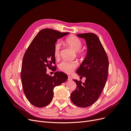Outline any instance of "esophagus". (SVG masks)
<instances>
[{
    "instance_id": "1",
    "label": "esophagus",
    "mask_w": 131,
    "mask_h": 131,
    "mask_svg": "<svg viewBox=\"0 0 131 131\" xmlns=\"http://www.w3.org/2000/svg\"><path fill=\"white\" fill-rule=\"evenodd\" d=\"M72 80V78H71V77L70 76H68V81H71Z\"/></svg>"
}]
</instances>
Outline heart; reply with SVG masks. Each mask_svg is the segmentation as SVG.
<instances>
[{"mask_svg":"<svg viewBox=\"0 0 131 131\" xmlns=\"http://www.w3.org/2000/svg\"><path fill=\"white\" fill-rule=\"evenodd\" d=\"M64 42L66 45L70 47L74 51H76L77 57L81 62L85 60L88 56V52L86 51L81 49L82 43L80 39L74 35H70L65 39ZM53 54L55 58L56 59H58L60 57V45L58 43L55 45L54 47ZM77 67V64L76 62L64 61L59 64V69L63 72L70 74L73 72Z\"/></svg>","mask_w":131,"mask_h":131,"instance_id":"b5f03b06","label":"heart"}]
</instances>
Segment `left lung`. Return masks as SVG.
Instances as JSON below:
<instances>
[{
  "instance_id": "obj_1",
  "label": "left lung",
  "mask_w": 131,
  "mask_h": 131,
  "mask_svg": "<svg viewBox=\"0 0 131 131\" xmlns=\"http://www.w3.org/2000/svg\"><path fill=\"white\" fill-rule=\"evenodd\" d=\"M85 39L88 46V56L77 73L85 82L73 80L77 88L70 94V100L79 107L86 108L96 102L104 89L108 75L109 60L105 51L96 34L92 33L78 34Z\"/></svg>"
}]
</instances>
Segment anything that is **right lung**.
Listing matches in <instances>:
<instances>
[{
  "instance_id": "obj_1",
  "label": "right lung",
  "mask_w": 131,
  "mask_h": 131,
  "mask_svg": "<svg viewBox=\"0 0 131 131\" xmlns=\"http://www.w3.org/2000/svg\"><path fill=\"white\" fill-rule=\"evenodd\" d=\"M49 28L41 29L33 39L23 56L21 78L23 92L34 106L42 108L49 104L55 87L65 82L68 77L56 72L53 77L46 74V69H55L53 49L57 39L68 34Z\"/></svg>"
}]
</instances>
